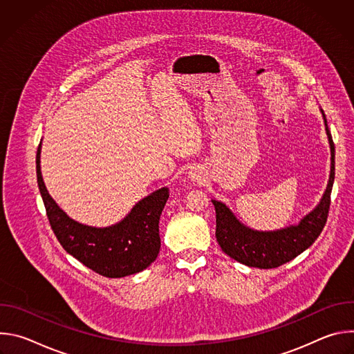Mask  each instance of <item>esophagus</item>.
Returning <instances> with one entry per match:
<instances>
[{
	"label": "esophagus",
	"mask_w": 354,
	"mask_h": 354,
	"mask_svg": "<svg viewBox=\"0 0 354 354\" xmlns=\"http://www.w3.org/2000/svg\"><path fill=\"white\" fill-rule=\"evenodd\" d=\"M190 179H192V180H198L200 176H198L196 172H190Z\"/></svg>",
	"instance_id": "obj_1"
}]
</instances>
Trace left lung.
<instances>
[{"label":"left lung","mask_w":354,"mask_h":354,"mask_svg":"<svg viewBox=\"0 0 354 354\" xmlns=\"http://www.w3.org/2000/svg\"><path fill=\"white\" fill-rule=\"evenodd\" d=\"M326 136L330 145V174L325 193L317 207L302 217L298 224L276 231H258L242 224L234 213L218 200H212L216 209V238L223 252L236 262L249 268H279L308 249L322 232L335 180V145L328 122L321 109Z\"/></svg>","instance_id":"8db88e82"}]
</instances>
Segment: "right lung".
Here are the masks:
<instances>
[{
	"instance_id": "right-lung-1",
	"label": "right lung",
	"mask_w": 354,
	"mask_h": 354,
	"mask_svg": "<svg viewBox=\"0 0 354 354\" xmlns=\"http://www.w3.org/2000/svg\"><path fill=\"white\" fill-rule=\"evenodd\" d=\"M39 144L36 154L37 185L46 213L62 246L91 270L111 279L126 277L147 269L161 248L160 216L169 197L161 187L141 198L130 213L109 227H91L70 218L48 194L40 171Z\"/></svg>"
}]
</instances>
